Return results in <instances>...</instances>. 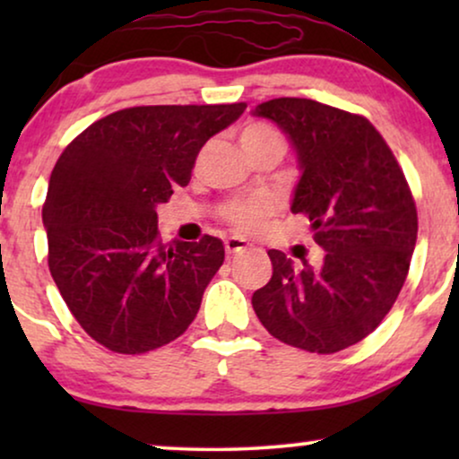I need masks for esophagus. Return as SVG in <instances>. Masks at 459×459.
<instances>
[{
  "label": "esophagus",
  "instance_id": "34e87169",
  "mask_svg": "<svg viewBox=\"0 0 459 459\" xmlns=\"http://www.w3.org/2000/svg\"><path fill=\"white\" fill-rule=\"evenodd\" d=\"M248 247L250 244L244 240V238H228V240H225V253L230 256L244 253V250H248Z\"/></svg>",
  "mask_w": 459,
  "mask_h": 459
}]
</instances>
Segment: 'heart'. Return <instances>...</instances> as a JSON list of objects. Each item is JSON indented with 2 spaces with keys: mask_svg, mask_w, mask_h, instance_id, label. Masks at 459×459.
Instances as JSON below:
<instances>
[{
  "mask_svg": "<svg viewBox=\"0 0 459 459\" xmlns=\"http://www.w3.org/2000/svg\"><path fill=\"white\" fill-rule=\"evenodd\" d=\"M240 143L244 150L248 148H261V146H280L284 148V140L273 127H269L265 123H253L248 127L242 129ZM272 212V204L265 198H255L248 203H234L225 209V219L234 225L236 230L248 231L255 230L261 223L263 217H267Z\"/></svg>",
  "mask_w": 459,
  "mask_h": 459,
  "instance_id": "b5f03b06",
  "label": "heart"
}]
</instances>
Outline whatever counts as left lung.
Masks as SVG:
<instances>
[{
	"label": "left lung",
	"mask_w": 459,
	"mask_h": 459,
	"mask_svg": "<svg viewBox=\"0 0 459 459\" xmlns=\"http://www.w3.org/2000/svg\"><path fill=\"white\" fill-rule=\"evenodd\" d=\"M273 121L297 152L290 211L309 217L324 248L319 267L269 250L273 273L253 309L278 341L336 353L378 328L410 272L418 212L391 148L368 118L307 98L253 110Z\"/></svg>",
	"instance_id": "1"
}]
</instances>
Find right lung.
<instances>
[{"label":"right lung","mask_w":459,"mask_h":459,"mask_svg":"<svg viewBox=\"0 0 459 459\" xmlns=\"http://www.w3.org/2000/svg\"><path fill=\"white\" fill-rule=\"evenodd\" d=\"M247 104L135 106L100 118L49 178L48 265L87 334L137 355L184 334L223 265L219 238L162 244L156 206L187 186L200 148Z\"/></svg>","instance_id":"right-lung-1"}]
</instances>
